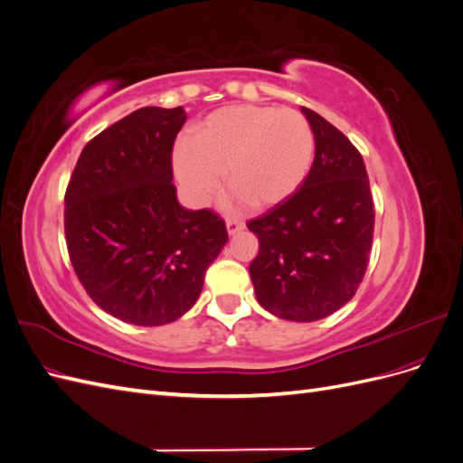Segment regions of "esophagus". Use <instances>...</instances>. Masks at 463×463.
Here are the masks:
<instances>
[{
	"instance_id": "esophagus-1",
	"label": "esophagus",
	"mask_w": 463,
	"mask_h": 463,
	"mask_svg": "<svg viewBox=\"0 0 463 463\" xmlns=\"http://www.w3.org/2000/svg\"><path fill=\"white\" fill-rule=\"evenodd\" d=\"M226 228H228L230 235H235L245 228V223L240 218H226Z\"/></svg>"
}]
</instances>
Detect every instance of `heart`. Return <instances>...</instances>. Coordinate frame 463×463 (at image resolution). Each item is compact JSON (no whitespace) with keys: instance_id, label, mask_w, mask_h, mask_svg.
Returning <instances> with one entry per match:
<instances>
[{"instance_id":"b5f03b06","label":"heart","mask_w":463,"mask_h":463,"mask_svg":"<svg viewBox=\"0 0 463 463\" xmlns=\"http://www.w3.org/2000/svg\"><path fill=\"white\" fill-rule=\"evenodd\" d=\"M315 158V135L296 109L226 106L206 116L193 141L179 143L174 165L194 204H208L226 184L237 199L272 208L289 199Z\"/></svg>"}]
</instances>
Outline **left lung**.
<instances>
[{"mask_svg":"<svg viewBox=\"0 0 463 463\" xmlns=\"http://www.w3.org/2000/svg\"><path fill=\"white\" fill-rule=\"evenodd\" d=\"M301 111L315 135V160L299 191L247 223L259 237L249 274L266 311L313 322L355 296L369 264L374 208L359 150L317 111Z\"/></svg>","mask_w":463,"mask_h":463,"instance_id":"left-lung-1","label":"left lung"}]
</instances>
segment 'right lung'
<instances>
[{"mask_svg":"<svg viewBox=\"0 0 463 463\" xmlns=\"http://www.w3.org/2000/svg\"><path fill=\"white\" fill-rule=\"evenodd\" d=\"M184 108L148 106L82 148L65 193L67 250L90 299L123 322L162 326L197 303L228 243L210 210L179 204L172 148Z\"/></svg>","mask_w":463,"mask_h":463,"instance_id":"right-lung-1","label":"right lung"}]
</instances>
